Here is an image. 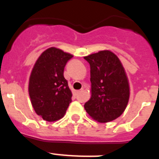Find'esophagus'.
Wrapping results in <instances>:
<instances>
[{"mask_svg":"<svg viewBox=\"0 0 159 159\" xmlns=\"http://www.w3.org/2000/svg\"><path fill=\"white\" fill-rule=\"evenodd\" d=\"M83 91H84V89L79 90V91H75V95H78L79 93H80V92H82Z\"/></svg>","mask_w":159,"mask_h":159,"instance_id":"obj_1","label":"esophagus"}]
</instances>
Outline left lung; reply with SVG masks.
I'll return each instance as SVG.
<instances>
[{"instance_id":"left-lung-1","label":"left lung","mask_w":159,"mask_h":159,"mask_svg":"<svg viewBox=\"0 0 159 159\" xmlns=\"http://www.w3.org/2000/svg\"><path fill=\"white\" fill-rule=\"evenodd\" d=\"M84 59L91 67V98L85 102L87 113L99 123H107L121 116L127 106L130 87L124 67L109 50L93 53Z\"/></svg>"}]
</instances>
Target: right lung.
<instances>
[{"label":"right lung","mask_w":159,"mask_h":159,"mask_svg":"<svg viewBox=\"0 0 159 159\" xmlns=\"http://www.w3.org/2000/svg\"><path fill=\"white\" fill-rule=\"evenodd\" d=\"M73 56L52 47L42 52L29 77V94L35 112L48 122L64 116L71 94L64 76L66 64Z\"/></svg>","instance_id":"obj_1"}]
</instances>
